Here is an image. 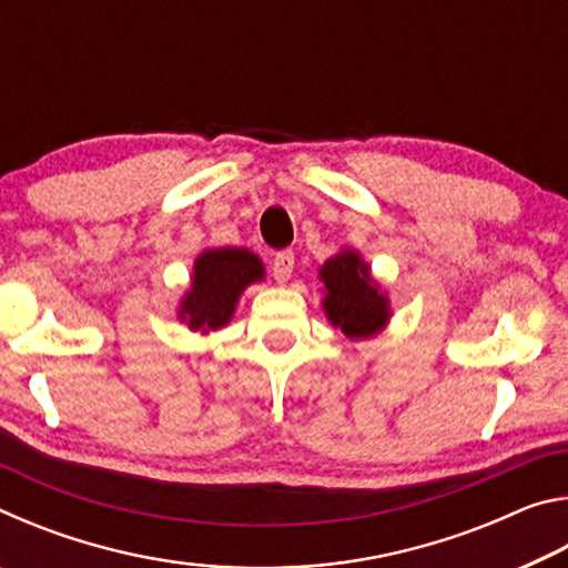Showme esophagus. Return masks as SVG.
I'll list each match as a JSON object with an SVG mask.
<instances>
[{"instance_id": "obj_1", "label": "esophagus", "mask_w": 568, "mask_h": 568, "mask_svg": "<svg viewBox=\"0 0 568 568\" xmlns=\"http://www.w3.org/2000/svg\"><path fill=\"white\" fill-rule=\"evenodd\" d=\"M293 267H295L293 250H281V253H275L273 263H271V271H273V277H275L277 283H287V281H291Z\"/></svg>"}]
</instances>
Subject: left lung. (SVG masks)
<instances>
[{
	"instance_id": "obj_1",
	"label": "left lung",
	"mask_w": 568,
	"mask_h": 568,
	"mask_svg": "<svg viewBox=\"0 0 568 568\" xmlns=\"http://www.w3.org/2000/svg\"><path fill=\"white\" fill-rule=\"evenodd\" d=\"M318 275L325 285L323 311L331 325L353 341L371 338L386 328L390 318L388 295L371 277V267L358 250H341L323 263Z\"/></svg>"
}]
</instances>
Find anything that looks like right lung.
<instances>
[{
    "mask_svg": "<svg viewBox=\"0 0 568 568\" xmlns=\"http://www.w3.org/2000/svg\"><path fill=\"white\" fill-rule=\"evenodd\" d=\"M265 277L261 257L245 247H213L192 265L190 291L182 295L178 318L190 331L210 333L230 323L247 285Z\"/></svg>",
    "mask_w": 568,
    "mask_h": 568,
    "instance_id": "add662e5",
    "label": "right lung"
}]
</instances>
